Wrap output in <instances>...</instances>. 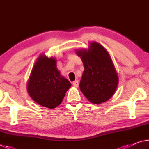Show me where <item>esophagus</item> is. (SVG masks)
Listing matches in <instances>:
<instances>
[{
    "instance_id": "obj_1",
    "label": "esophagus",
    "mask_w": 149,
    "mask_h": 149,
    "mask_svg": "<svg viewBox=\"0 0 149 149\" xmlns=\"http://www.w3.org/2000/svg\"><path fill=\"white\" fill-rule=\"evenodd\" d=\"M73 85H74V87H77L78 86H79V81H78V80H75V81L73 82Z\"/></svg>"
}]
</instances>
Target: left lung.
<instances>
[{"mask_svg": "<svg viewBox=\"0 0 149 149\" xmlns=\"http://www.w3.org/2000/svg\"><path fill=\"white\" fill-rule=\"evenodd\" d=\"M84 65L79 87L83 94L94 104H100L112 97L118 84V76L108 52L96 42L88 50H76Z\"/></svg>", "mask_w": 149, "mask_h": 149, "instance_id": "1", "label": "left lung"}]
</instances>
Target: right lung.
I'll list each match as a JSON object with an SVG mask.
<instances>
[{
    "label": "right lung",
    "instance_id": "obj_1",
    "mask_svg": "<svg viewBox=\"0 0 149 149\" xmlns=\"http://www.w3.org/2000/svg\"><path fill=\"white\" fill-rule=\"evenodd\" d=\"M56 60L40 56L33 68L27 84V92L34 101L42 107L54 108L61 104L71 87L68 80L61 76Z\"/></svg>",
    "mask_w": 149,
    "mask_h": 149
}]
</instances>
